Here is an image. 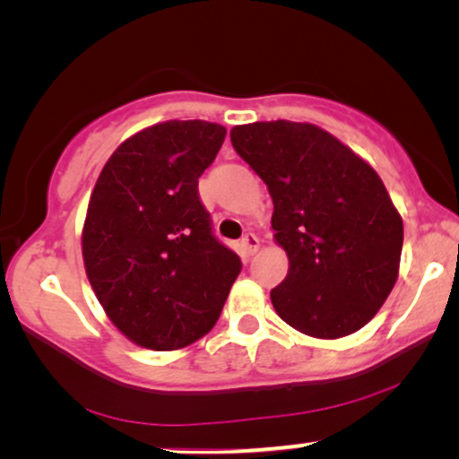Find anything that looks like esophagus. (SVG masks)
<instances>
[{
  "label": "esophagus",
  "mask_w": 459,
  "mask_h": 459,
  "mask_svg": "<svg viewBox=\"0 0 459 459\" xmlns=\"http://www.w3.org/2000/svg\"><path fill=\"white\" fill-rule=\"evenodd\" d=\"M259 247H261V242L255 234H247L242 238V248H244V253H247V255H255L256 250H259Z\"/></svg>",
  "instance_id": "obj_1"
}]
</instances>
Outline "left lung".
Masks as SVG:
<instances>
[{"instance_id":"8db88e82","label":"left lung","mask_w":459,"mask_h":459,"mask_svg":"<svg viewBox=\"0 0 459 459\" xmlns=\"http://www.w3.org/2000/svg\"><path fill=\"white\" fill-rule=\"evenodd\" d=\"M230 137L267 184L273 240L288 255L275 313L313 338L361 330L391 294L403 248V219L380 175L311 123L236 125Z\"/></svg>"}]
</instances>
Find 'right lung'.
Returning a JSON list of instances; mask_svg holds the SVG:
<instances>
[{"mask_svg": "<svg viewBox=\"0 0 459 459\" xmlns=\"http://www.w3.org/2000/svg\"><path fill=\"white\" fill-rule=\"evenodd\" d=\"M225 134L209 121L156 123L125 140L93 186L81 234L87 280L143 349H184L211 332L242 269L198 196Z\"/></svg>", "mask_w": 459, "mask_h": 459, "instance_id": "add662e5", "label": "right lung"}]
</instances>
